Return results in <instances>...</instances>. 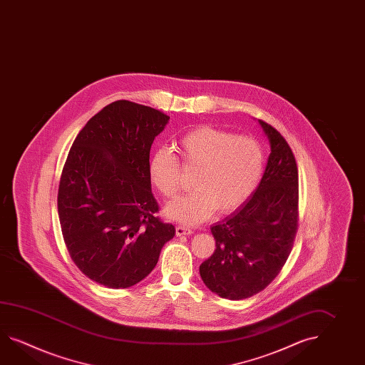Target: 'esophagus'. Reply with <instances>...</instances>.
I'll use <instances>...</instances> for the list:
<instances>
[{
	"label": "esophagus",
	"mask_w": 365,
	"mask_h": 365,
	"mask_svg": "<svg viewBox=\"0 0 365 365\" xmlns=\"http://www.w3.org/2000/svg\"><path fill=\"white\" fill-rule=\"evenodd\" d=\"M175 233H177V235H188L194 233V232H192V229L185 227V225H178L175 227Z\"/></svg>",
	"instance_id": "34e87169"
}]
</instances>
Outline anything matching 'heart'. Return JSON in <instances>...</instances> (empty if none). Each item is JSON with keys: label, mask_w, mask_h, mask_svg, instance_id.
I'll use <instances>...</instances> for the list:
<instances>
[{"label": "heart", "mask_w": 365, "mask_h": 365, "mask_svg": "<svg viewBox=\"0 0 365 365\" xmlns=\"http://www.w3.org/2000/svg\"><path fill=\"white\" fill-rule=\"evenodd\" d=\"M182 163L195 173L194 192L166 207L171 219L197 224L212 212L229 213L241 207L258 186L264 158L255 138L202 125L188 130L177 144ZM150 183L166 199L180 191L182 166L168 149L155 150L148 165Z\"/></svg>", "instance_id": "1"}]
</instances>
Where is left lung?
<instances>
[{"instance_id": "left-lung-1", "label": "left lung", "mask_w": 365, "mask_h": 365, "mask_svg": "<svg viewBox=\"0 0 365 365\" xmlns=\"http://www.w3.org/2000/svg\"><path fill=\"white\" fill-rule=\"evenodd\" d=\"M271 153L259 186L237 211L211 227L216 250L200 264L204 284L222 299L263 291L282 271L299 227V170L291 146L259 120Z\"/></svg>"}]
</instances>
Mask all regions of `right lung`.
<instances>
[{
	"mask_svg": "<svg viewBox=\"0 0 365 365\" xmlns=\"http://www.w3.org/2000/svg\"><path fill=\"white\" fill-rule=\"evenodd\" d=\"M170 118L120 99L80 130L58 183L57 211L74 264L93 282L128 288L152 272L175 227L157 216L148 173L153 140Z\"/></svg>",
	"mask_w": 365,
	"mask_h": 365,
	"instance_id": "right-lung-1",
	"label": "right lung"
}]
</instances>
